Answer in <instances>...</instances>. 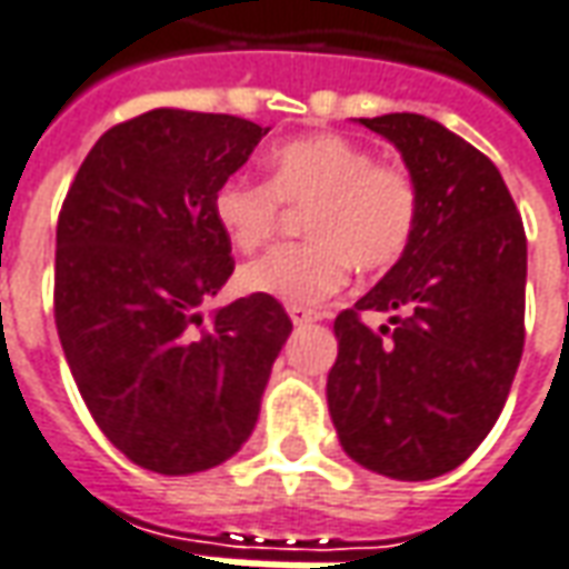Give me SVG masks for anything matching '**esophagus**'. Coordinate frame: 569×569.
Masks as SVG:
<instances>
[{
	"label": "esophagus",
	"instance_id": "34e87169",
	"mask_svg": "<svg viewBox=\"0 0 569 569\" xmlns=\"http://www.w3.org/2000/svg\"><path fill=\"white\" fill-rule=\"evenodd\" d=\"M288 316H291L293 325H309V321H318L321 312H316V309H306V306H288Z\"/></svg>",
	"mask_w": 569,
	"mask_h": 569
}]
</instances>
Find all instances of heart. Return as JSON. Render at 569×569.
Wrapping results in <instances>:
<instances>
[{"label":"heart","instance_id":"heart-1","mask_svg":"<svg viewBox=\"0 0 569 569\" xmlns=\"http://www.w3.org/2000/svg\"><path fill=\"white\" fill-rule=\"evenodd\" d=\"M281 204H309L303 244H281L241 269V284L288 306H316L352 276L389 272L417 239L422 192L401 162L340 134L284 140L269 152V180L229 177L213 192V220L239 251L272 239Z\"/></svg>","mask_w":569,"mask_h":569}]
</instances>
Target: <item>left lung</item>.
<instances>
[{"mask_svg": "<svg viewBox=\"0 0 569 569\" xmlns=\"http://www.w3.org/2000/svg\"><path fill=\"white\" fill-rule=\"evenodd\" d=\"M358 122L392 140L422 192L417 239L342 309L328 407L342 450L398 481H429L475 453L523 352L527 236L481 149L417 112ZM361 311H392L370 331Z\"/></svg>", "mask_w": 569, "mask_h": 569, "instance_id": "obj_1", "label": "left lung"}]
</instances>
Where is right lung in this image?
Returning <instances> with one entry per match:
<instances>
[{"mask_svg": "<svg viewBox=\"0 0 569 569\" xmlns=\"http://www.w3.org/2000/svg\"><path fill=\"white\" fill-rule=\"evenodd\" d=\"M263 134L223 112L149 110L100 137L60 208L63 356L100 432L149 471L239 453L293 328L269 293L201 316L236 269L213 192Z\"/></svg>", "mask_w": 569, "mask_h": 569, "instance_id": "1", "label": "right lung"}]
</instances>
